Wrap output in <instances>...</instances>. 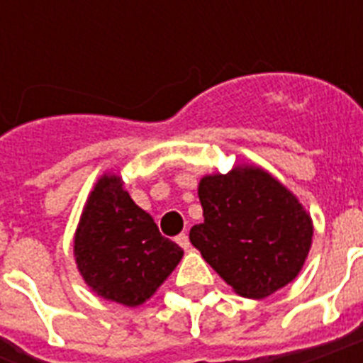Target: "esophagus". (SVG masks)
<instances>
[{
	"label": "esophagus",
	"mask_w": 363,
	"mask_h": 363,
	"mask_svg": "<svg viewBox=\"0 0 363 363\" xmlns=\"http://www.w3.org/2000/svg\"><path fill=\"white\" fill-rule=\"evenodd\" d=\"M175 241L179 242V247H182L184 250H188V248H190V239H188L186 233H181V235H177Z\"/></svg>",
	"instance_id": "esophagus-1"
}]
</instances>
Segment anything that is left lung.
<instances>
[{
  "label": "left lung",
  "instance_id": "1",
  "mask_svg": "<svg viewBox=\"0 0 363 363\" xmlns=\"http://www.w3.org/2000/svg\"><path fill=\"white\" fill-rule=\"evenodd\" d=\"M198 196L205 220L190 230V242L233 292L264 299L303 269L313 218L269 171L239 164L203 175Z\"/></svg>",
  "mask_w": 363,
  "mask_h": 363
}]
</instances>
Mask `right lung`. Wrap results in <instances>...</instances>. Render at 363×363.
<instances>
[{
  "label": "right lung",
  "mask_w": 363,
  "mask_h": 363,
  "mask_svg": "<svg viewBox=\"0 0 363 363\" xmlns=\"http://www.w3.org/2000/svg\"><path fill=\"white\" fill-rule=\"evenodd\" d=\"M182 254L130 198L118 173L99 177L73 238L77 269L94 294L124 307L143 305L173 273Z\"/></svg>",
  "instance_id": "obj_1"
}]
</instances>
